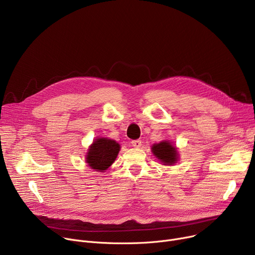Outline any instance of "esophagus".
Instances as JSON below:
<instances>
[{"label": "esophagus", "instance_id": "1", "mask_svg": "<svg viewBox=\"0 0 255 255\" xmlns=\"http://www.w3.org/2000/svg\"><path fill=\"white\" fill-rule=\"evenodd\" d=\"M131 144H132L134 147H140V146H141V140H139V139L132 140V141H131Z\"/></svg>", "mask_w": 255, "mask_h": 255}]
</instances>
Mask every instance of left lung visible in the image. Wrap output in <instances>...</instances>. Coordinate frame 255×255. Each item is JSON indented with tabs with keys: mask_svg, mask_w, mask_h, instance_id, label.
Here are the masks:
<instances>
[{
	"mask_svg": "<svg viewBox=\"0 0 255 255\" xmlns=\"http://www.w3.org/2000/svg\"><path fill=\"white\" fill-rule=\"evenodd\" d=\"M151 149L154 155L166 165H172L177 161L176 148L169 141H162L154 144Z\"/></svg>",
	"mask_w": 255,
	"mask_h": 255,
	"instance_id": "left-lung-1",
	"label": "left lung"
}]
</instances>
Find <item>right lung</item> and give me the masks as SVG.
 <instances>
[{"label":"right lung","instance_id":"1","mask_svg":"<svg viewBox=\"0 0 255 255\" xmlns=\"http://www.w3.org/2000/svg\"><path fill=\"white\" fill-rule=\"evenodd\" d=\"M119 150L120 145L115 140L97 138L89 148L87 163L97 171H105L114 163Z\"/></svg>","mask_w":255,"mask_h":255}]
</instances>
